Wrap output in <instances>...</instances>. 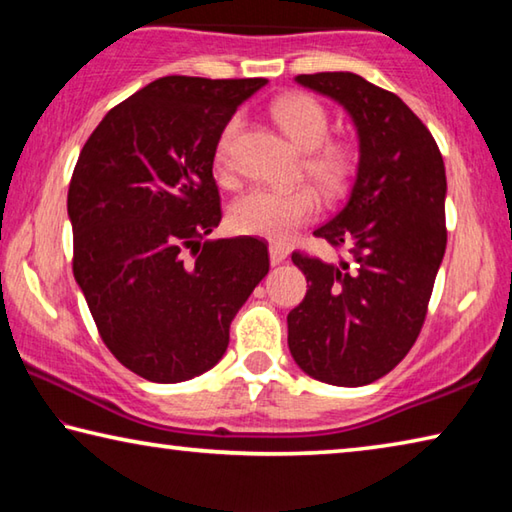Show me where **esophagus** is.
I'll list each match as a JSON object with an SVG mask.
<instances>
[{
	"mask_svg": "<svg viewBox=\"0 0 512 512\" xmlns=\"http://www.w3.org/2000/svg\"><path fill=\"white\" fill-rule=\"evenodd\" d=\"M268 255H271V264L277 266V264H282L284 259H287L289 250L284 248V246H280V244H271V246H268Z\"/></svg>",
	"mask_w": 512,
	"mask_h": 512,
	"instance_id": "obj_1",
	"label": "esophagus"
}]
</instances>
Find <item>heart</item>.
Returning <instances> with one entry per match:
<instances>
[{
	"label": "heart",
	"instance_id": "heart-1",
	"mask_svg": "<svg viewBox=\"0 0 512 512\" xmlns=\"http://www.w3.org/2000/svg\"><path fill=\"white\" fill-rule=\"evenodd\" d=\"M268 110L289 140L298 149L307 151L302 160V171L316 185L318 192H323L327 198L341 196L357 171V153L348 142L327 140L329 117L320 101L311 94L289 92L273 99ZM241 128H244V119L239 115L230 117L216 142L214 162L221 178H230L232 149H235ZM318 212L320 201L314 189L309 187H253L232 203L228 223L237 235L262 237L275 241V244H284L302 225L314 221Z\"/></svg>",
	"mask_w": 512,
	"mask_h": 512
}]
</instances>
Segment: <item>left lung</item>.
<instances>
[{
	"mask_svg": "<svg viewBox=\"0 0 512 512\" xmlns=\"http://www.w3.org/2000/svg\"><path fill=\"white\" fill-rule=\"evenodd\" d=\"M339 101L359 135L348 205L314 232L350 259L291 255L307 296L289 311V350L309 377L366 386L400 363L418 339L447 246L445 162L418 115L352 72L296 76Z\"/></svg>",
	"mask_w": 512,
	"mask_h": 512,
	"instance_id": "obj_1",
	"label": "left lung"
}]
</instances>
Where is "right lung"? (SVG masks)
Returning <instances> with one entry per match:
<instances>
[{
    "label": "right lung",
    "mask_w": 512,
    "mask_h": 512,
    "mask_svg": "<svg viewBox=\"0 0 512 512\" xmlns=\"http://www.w3.org/2000/svg\"><path fill=\"white\" fill-rule=\"evenodd\" d=\"M264 83L162 76L101 119L74 167V277L106 348L149 381L219 363L271 266L255 237L205 239L221 223L216 142Z\"/></svg>",
    "instance_id": "right-lung-1"
}]
</instances>
